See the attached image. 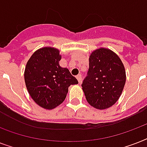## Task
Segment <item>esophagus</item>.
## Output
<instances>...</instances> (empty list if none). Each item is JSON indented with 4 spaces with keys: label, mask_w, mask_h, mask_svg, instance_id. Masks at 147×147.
I'll return each mask as SVG.
<instances>
[{
    "label": "esophagus",
    "mask_w": 147,
    "mask_h": 147,
    "mask_svg": "<svg viewBox=\"0 0 147 147\" xmlns=\"http://www.w3.org/2000/svg\"><path fill=\"white\" fill-rule=\"evenodd\" d=\"M76 78L78 79V82L81 83V82H82V75H78V76H76Z\"/></svg>",
    "instance_id": "esophagus-1"
}]
</instances>
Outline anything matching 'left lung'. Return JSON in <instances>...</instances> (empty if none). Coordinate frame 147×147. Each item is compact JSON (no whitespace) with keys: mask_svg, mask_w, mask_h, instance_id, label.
Returning a JSON list of instances; mask_svg holds the SVG:
<instances>
[{"mask_svg":"<svg viewBox=\"0 0 147 147\" xmlns=\"http://www.w3.org/2000/svg\"><path fill=\"white\" fill-rule=\"evenodd\" d=\"M125 82V68L116 53L102 47L91 53L88 76L82 85L91 106L98 110L113 106L121 97Z\"/></svg>","mask_w":147,"mask_h":147,"instance_id":"left-lung-1","label":"left lung"}]
</instances>
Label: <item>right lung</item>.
Here are the masks:
<instances>
[{"mask_svg":"<svg viewBox=\"0 0 147 147\" xmlns=\"http://www.w3.org/2000/svg\"><path fill=\"white\" fill-rule=\"evenodd\" d=\"M59 50L46 47L35 51L26 62L24 80L26 89L40 107L52 110L66 98L69 87L78 80L66 68L59 65Z\"/></svg>","mask_w":147,"mask_h":147,"instance_id":"1","label":"right lung"}]
</instances>
